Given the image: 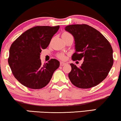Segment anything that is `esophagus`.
I'll return each instance as SVG.
<instances>
[{
	"instance_id": "34e87169",
	"label": "esophagus",
	"mask_w": 121,
	"mask_h": 121,
	"mask_svg": "<svg viewBox=\"0 0 121 121\" xmlns=\"http://www.w3.org/2000/svg\"><path fill=\"white\" fill-rule=\"evenodd\" d=\"M66 64V63H65V62H60V66H63L65 65Z\"/></svg>"
}]
</instances>
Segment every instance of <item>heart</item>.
Returning a JSON list of instances; mask_svg holds the SVG:
<instances>
[{"instance_id": "1", "label": "heart", "mask_w": 121, "mask_h": 121, "mask_svg": "<svg viewBox=\"0 0 121 121\" xmlns=\"http://www.w3.org/2000/svg\"><path fill=\"white\" fill-rule=\"evenodd\" d=\"M62 37L64 39H66L69 37H73L71 33H69V32L65 31L62 33ZM56 56L58 57L59 59H61V60H65L66 59V55L63 53H59L57 54Z\"/></svg>"}]
</instances>
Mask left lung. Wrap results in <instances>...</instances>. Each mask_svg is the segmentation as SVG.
<instances>
[{
    "label": "left lung",
    "instance_id": "left-lung-1",
    "mask_svg": "<svg viewBox=\"0 0 121 121\" xmlns=\"http://www.w3.org/2000/svg\"><path fill=\"white\" fill-rule=\"evenodd\" d=\"M65 30L72 34L75 40L76 52L72 56V60H84L79 67L70 64L69 80L82 89L97 86L106 78L113 65L111 44L100 32L88 25H69Z\"/></svg>",
    "mask_w": 121,
    "mask_h": 121
}]
</instances>
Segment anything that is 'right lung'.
<instances>
[{"mask_svg":"<svg viewBox=\"0 0 121 121\" xmlns=\"http://www.w3.org/2000/svg\"><path fill=\"white\" fill-rule=\"evenodd\" d=\"M59 26H38L29 29L12 43L8 63L13 76L20 83L33 89L43 88L48 84L60 62L52 59L42 64V49L48 47Z\"/></svg>","mask_w":121,"mask_h":121,"instance_id":"obj_1","label":"right lung"}]
</instances>
